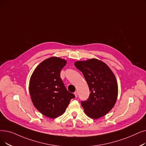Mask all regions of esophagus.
<instances>
[{
  "instance_id": "obj_1",
  "label": "esophagus",
  "mask_w": 146,
  "mask_h": 146,
  "mask_svg": "<svg viewBox=\"0 0 146 146\" xmlns=\"http://www.w3.org/2000/svg\"><path fill=\"white\" fill-rule=\"evenodd\" d=\"M78 91H75V92H74V95H75V97H78Z\"/></svg>"
}]
</instances>
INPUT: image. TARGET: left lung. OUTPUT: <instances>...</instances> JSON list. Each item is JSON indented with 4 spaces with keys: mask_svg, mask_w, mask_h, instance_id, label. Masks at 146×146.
Returning a JSON list of instances; mask_svg holds the SVG:
<instances>
[{
    "mask_svg": "<svg viewBox=\"0 0 146 146\" xmlns=\"http://www.w3.org/2000/svg\"><path fill=\"white\" fill-rule=\"evenodd\" d=\"M74 66L83 73L91 92L86 100L81 101L85 113L92 119L104 116L117 100L118 86L115 76L106 64L97 59L77 61Z\"/></svg>",
    "mask_w": 146,
    "mask_h": 146,
    "instance_id": "obj_1",
    "label": "left lung"
}]
</instances>
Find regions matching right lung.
Returning <instances> with one entry per match:
<instances>
[{"instance_id":"obj_1","label":"right lung","mask_w":146,"mask_h":146,"mask_svg":"<svg viewBox=\"0 0 146 146\" xmlns=\"http://www.w3.org/2000/svg\"><path fill=\"white\" fill-rule=\"evenodd\" d=\"M66 61L50 57L42 61L31 75L29 91L36 108L43 115L56 118L62 115L75 96L68 92L60 78Z\"/></svg>"}]
</instances>
